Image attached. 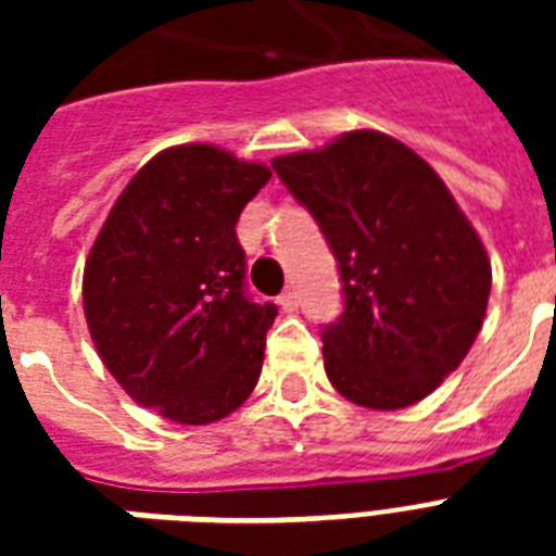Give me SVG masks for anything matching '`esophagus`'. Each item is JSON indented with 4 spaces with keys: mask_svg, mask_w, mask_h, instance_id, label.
<instances>
[{
    "mask_svg": "<svg viewBox=\"0 0 556 556\" xmlns=\"http://www.w3.org/2000/svg\"><path fill=\"white\" fill-rule=\"evenodd\" d=\"M279 308H282V312H296V305H300V296H296V291L294 288H288V291H282V294H279Z\"/></svg>",
    "mask_w": 556,
    "mask_h": 556,
    "instance_id": "1",
    "label": "esophagus"
}]
</instances>
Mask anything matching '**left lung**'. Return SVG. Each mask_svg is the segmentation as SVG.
Masks as SVG:
<instances>
[{
	"instance_id": "left-lung-1",
	"label": "left lung",
	"mask_w": 556,
	"mask_h": 556,
	"mask_svg": "<svg viewBox=\"0 0 556 556\" xmlns=\"http://www.w3.org/2000/svg\"><path fill=\"white\" fill-rule=\"evenodd\" d=\"M329 239L346 312L323 329L331 387L404 409L465 361L491 296V260L439 173L375 129L270 161Z\"/></svg>"
}]
</instances>
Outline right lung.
Wrapping results in <instances>:
<instances>
[{
    "mask_svg": "<svg viewBox=\"0 0 556 556\" xmlns=\"http://www.w3.org/2000/svg\"><path fill=\"white\" fill-rule=\"evenodd\" d=\"M270 169L213 143L147 161L109 210L83 270L100 361L135 404L213 424L248 401L277 305L244 294L236 222Z\"/></svg>",
    "mask_w": 556,
    "mask_h": 556,
    "instance_id": "1",
    "label": "right lung"
}]
</instances>
